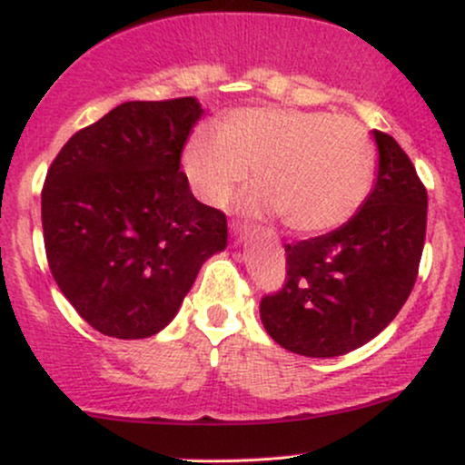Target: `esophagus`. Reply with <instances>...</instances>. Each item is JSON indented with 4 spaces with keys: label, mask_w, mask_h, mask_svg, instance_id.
<instances>
[{
    "label": "esophagus",
    "mask_w": 465,
    "mask_h": 465,
    "mask_svg": "<svg viewBox=\"0 0 465 465\" xmlns=\"http://www.w3.org/2000/svg\"><path fill=\"white\" fill-rule=\"evenodd\" d=\"M249 238V229L247 227H233V242L240 244Z\"/></svg>",
    "instance_id": "34e87169"
}]
</instances>
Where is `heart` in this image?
Listing matches in <instances>:
<instances>
[{
	"label": "heart",
	"instance_id": "obj_1",
	"mask_svg": "<svg viewBox=\"0 0 465 465\" xmlns=\"http://www.w3.org/2000/svg\"><path fill=\"white\" fill-rule=\"evenodd\" d=\"M192 190L221 207L253 170L244 199L253 214H282L292 232L322 233L348 223L370 194L376 148L359 122L325 111L249 106L218 131L196 129L181 153Z\"/></svg>",
	"mask_w": 465,
	"mask_h": 465
}]
</instances>
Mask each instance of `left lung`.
I'll list each match as a JSON object with an SVG mask.
<instances>
[{
	"label": "left lung",
	"instance_id": "1",
	"mask_svg": "<svg viewBox=\"0 0 465 465\" xmlns=\"http://www.w3.org/2000/svg\"><path fill=\"white\" fill-rule=\"evenodd\" d=\"M378 148L373 188L361 210L323 236L284 244L288 282L260 303L275 343L332 359L370 343L413 291L426 238V188L391 135Z\"/></svg>",
	"mask_w": 465,
	"mask_h": 465
}]
</instances>
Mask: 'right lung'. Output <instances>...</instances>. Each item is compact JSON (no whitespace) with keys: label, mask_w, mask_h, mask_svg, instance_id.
<instances>
[{"label":"right lung","mask_w":465,"mask_h":465,"mask_svg":"<svg viewBox=\"0 0 465 465\" xmlns=\"http://www.w3.org/2000/svg\"><path fill=\"white\" fill-rule=\"evenodd\" d=\"M196 98L111 109L47 170L41 221L58 288L92 328L146 339L177 317L201 266L227 247V218L192 194L181 151Z\"/></svg>","instance_id":"1"}]
</instances>
